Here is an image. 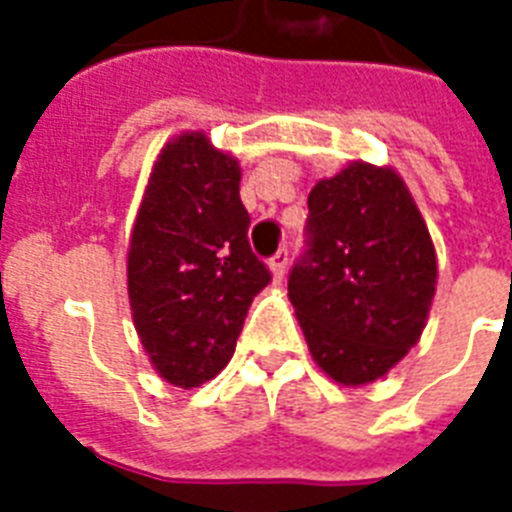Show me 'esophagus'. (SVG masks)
I'll use <instances>...</instances> for the list:
<instances>
[{
  "instance_id": "esophagus-1",
  "label": "esophagus",
  "mask_w": 512,
  "mask_h": 512,
  "mask_svg": "<svg viewBox=\"0 0 512 512\" xmlns=\"http://www.w3.org/2000/svg\"><path fill=\"white\" fill-rule=\"evenodd\" d=\"M287 260H289V255H287V249H279V252H276V255L271 257V273H273V281H281L284 279V271H287Z\"/></svg>"
}]
</instances>
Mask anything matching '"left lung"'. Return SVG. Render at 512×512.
<instances>
[{
    "label": "left lung",
    "instance_id": "1",
    "mask_svg": "<svg viewBox=\"0 0 512 512\" xmlns=\"http://www.w3.org/2000/svg\"><path fill=\"white\" fill-rule=\"evenodd\" d=\"M308 249L289 300L313 361L340 385L388 374L417 345L436 295V249L406 183L353 162L308 196Z\"/></svg>",
    "mask_w": 512,
    "mask_h": 512
}]
</instances>
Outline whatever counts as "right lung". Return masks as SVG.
I'll return each mask as SVG.
<instances>
[{"instance_id":"add662e5","label":"right lung","mask_w":512,"mask_h":512,"mask_svg":"<svg viewBox=\"0 0 512 512\" xmlns=\"http://www.w3.org/2000/svg\"><path fill=\"white\" fill-rule=\"evenodd\" d=\"M241 170L204 132L162 148L127 252L132 321L151 364L177 388H199L231 361L271 271L249 247Z\"/></svg>"}]
</instances>
